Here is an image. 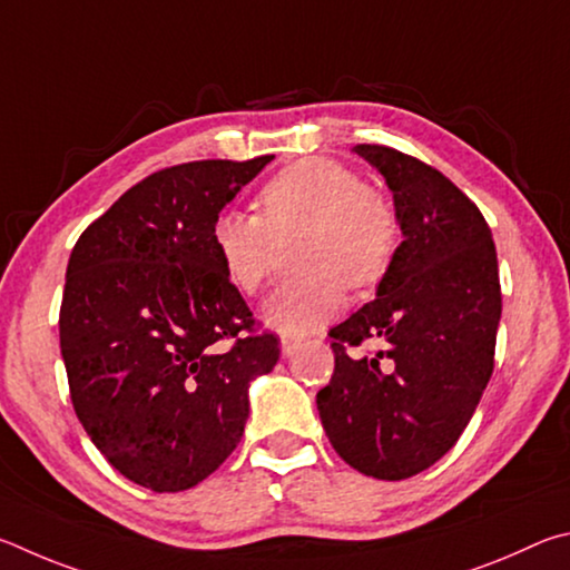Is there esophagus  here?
Instances as JSON below:
<instances>
[{"mask_svg":"<svg viewBox=\"0 0 570 570\" xmlns=\"http://www.w3.org/2000/svg\"><path fill=\"white\" fill-rule=\"evenodd\" d=\"M301 345H303V337L301 335H291V333L283 335V353L285 355H293Z\"/></svg>","mask_w":570,"mask_h":570,"instance_id":"obj_1","label":"esophagus"}]
</instances>
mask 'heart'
Returning <instances> with one entry per match:
<instances>
[{"mask_svg":"<svg viewBox=\"0 0 570 570\" xmlns=\"http://www.w3.org/2000/svg\"><path fill=\"white\" fill-rule=\"evenodd\" d=\"M293 239L301 273L277 287L265 317L283 333H307L341 311L345 285L367 291L383 283L401 247V217L355 169L303 157L257 189L255 215L223 213L213 225L215 255L243 295L263 291L279 247Z\"/></svg>","mask_w":570,"mask_h":570,"instance_id":"heart-1","label":"heart"}]
</instances>
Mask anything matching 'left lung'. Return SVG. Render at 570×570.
I'll list each match as a JSON object with an SVG mask.
<instances>
[{"mask_svg":"<svg viewBox=\"0 0 570 570\" xmlns=\"http://www.w3.org/2000/svg\"><path fill=\"white\" fill-rule=\"evenodd\" d=\"M355 153L393 189L403 243L375 301L327 333L335 371L315 401L347 465L403 481L441 461L481 403L501 279L491 227L451 179L385 145ZM365 340L382 351L363 356Z\"/></svg>","mask_w":570,"mask_h":570,"instance_id":"1","label":"left lung"}]
</instances>
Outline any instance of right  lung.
Here are the masks:
<instances>
[{
    "mask_svg": "<svg viewBox=\"0 0 570 570\" xmlns=\"http://www.w3.org/2000/svg\"><path fill=\"white\" fill-rule=\"evenodd\" d=\"M273 155L157 169L69 255L59 307L69 397L129 481L177 493L235 451L247 385L279 357L213 249V225Z\"/></svg>",
    "mask_w": 570,
    "mask_h": 570,
    "instance_id": "obj_1",
    "label": "right lung"
}]
</instances>
